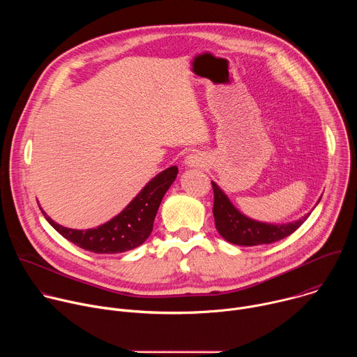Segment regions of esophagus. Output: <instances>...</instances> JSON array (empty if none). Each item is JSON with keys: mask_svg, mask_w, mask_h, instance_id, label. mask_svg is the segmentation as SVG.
Returning a JSON list of instances; mask_svg holds the SVG:
<instances>
[{"mask_svg": "<svg viewBox=\"0 0 357 357\" xmlns=\"http://www.w3.org/2000/svg\"><path fill=\"white\" fill-rule=\"evenodd\" d=\"M206 158L203 157V154L200 152H192L186 158H185V164L190 168H199V167H205Z\"/></svg>", "mask_w": 357, "mask_h": 357, "instance_id": "esophagus-1", "label": "esophagus"}]
</instances>
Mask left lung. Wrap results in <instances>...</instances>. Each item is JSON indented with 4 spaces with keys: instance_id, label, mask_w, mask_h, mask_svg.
<instances>
[{
    "instance_id": "left-lung-1",
    "label": "left lung",
    "mask_w": 357,
    "mask_h": 357,
    "mask_svg": "<svg viewBox=\"0 0 357 357\" xmlns=\"http://www.w3.org/2000/svg\"><path fill=\"white\" fill-rule=\"evenodd\" d=\"M212 186L215 193L213 216L216 229L225 240L237 245L270 244L285 238L287 236L292 234L310 216L308 213L302 219L287 225H271L252 220L234 208L226 193L215 182H212Z\"/></svg>"
}]
</instances>
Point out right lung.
Segmentation results:
<instances>
[{"label":"right lung","instance_id":"obj_1","mask_svg":"<svg viewBox=\"0 0 357 357\" xmlns=\"http://www.w3.org/2000/svg\"><path fill=\"white\" fill-rule=\"evenodd\" d=\"M178 174L171 167L152 178L142 190L128 203L127 208L107 223L94 229H68L50 219L42 211L45 219L59 234L77 247L96 254H116L141 245L151 234L161 200Z\"/></svg>","mask_w":357,"mask_h":357}]
</instances>
